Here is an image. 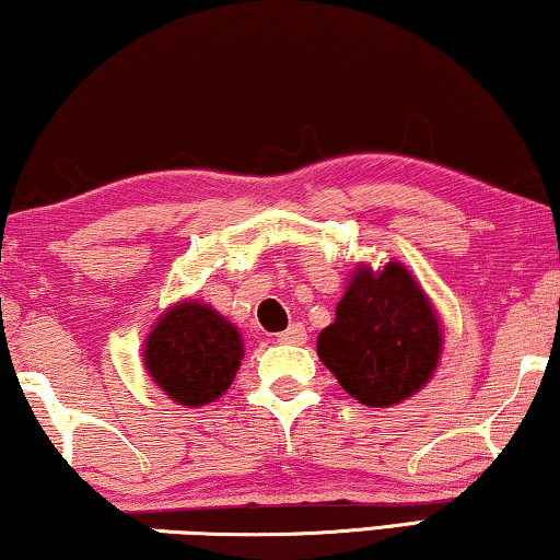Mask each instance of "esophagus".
<instances>
[{
  "mask_svg": "<svg viewBox=\"0 0 560 560\" xmlns=\"http://www.w3.org/2000/svg\"><path fill=\"white\" fill-rule=\"evenodd\" d=\"M307 340V330L303 323H290V328L278 334V343H293V346H303Z\"/></svg>",
  "mask_w": 560,
  "mask_h": 560,
  "instance_id": "obj_1",
  "label": "esophagus"
}]
</instances>
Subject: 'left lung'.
<instances>
[{
	"label": "left lung",
	"mask_w": 560,
	"mask_h": 560,
	"mask_svg": "<svg viewBox=\"0 0 560 560\" xmlns=\"http://www.w3.org/2000/svg\"><path fill=\"white\" fill-rule=\"evenodd\" d=\"M442 330L427 295L399 262L359 267L318 336V355L363 407H392L434 374Z\"/></svg>",
	"instance_id": "obj_1"
}]
</instances>
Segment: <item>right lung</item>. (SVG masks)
Instances as JSON below:
<instances>
[{
    "label": "right lung",
    "instance_id": "add662e5",
    "mask_svg": "<svg viewBox=\"0 0 560 560\" xmlns=\"http://www.w3.org/2000/svg\"><path fill=\"white\" fill-rule=\"evenodd\" d=\"M242 359V338L205 303H179L145 338L143 361L168 399L205 407L230 388Z\"/></svg>",
    "mask_w": 560,
    "mask_h": 560
}]
</instances>
